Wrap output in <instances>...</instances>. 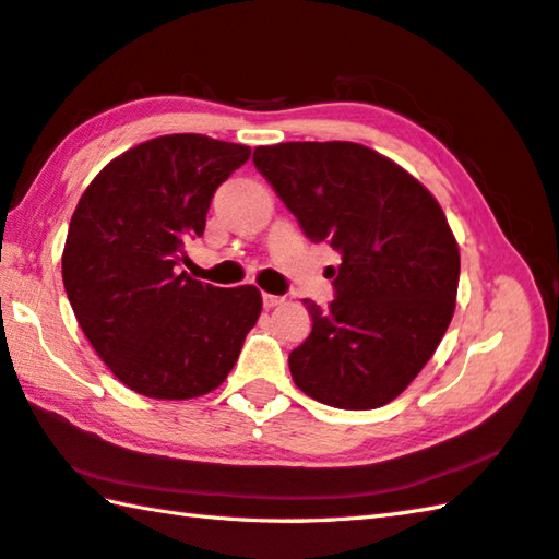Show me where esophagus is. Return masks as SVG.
<instances>
[{"label":"esophagus","instance_id":"esophagus-1","mask_svg":"<svg viewBox=\"0 0 559 559\" xmlns=\"http://www.w3.org/2000/svg\"><path fill=\"white\" fill-rule=\"evenodd\" d=\"M261 300H264V308H276V305H281L286 298H281V295L264 293V295H261Z\"/></svg>","mask_w":559,"mask_h":559}]
</instances>
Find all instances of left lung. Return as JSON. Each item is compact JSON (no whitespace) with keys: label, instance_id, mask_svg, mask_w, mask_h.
I'll use <instances>...</instances> for the list:
<instances>
[{"label":"left lung","instance_id":"left-lung-1","mask_svg":"<svg viewBox=\"0 0 559 559\" xmlns=\"http://www.w3.org/2000/svg\"><path fill=\"white\" fill-rule=\"evenodd\" d=\"M254 167L314 245L342 254L334 300H302L312 332L288 356L305 395L376 409L419 376L455 310L461 254L433 195L356 142L257 147Z\"/></svg>","mask_w":559,"mask_h":559}]
</instances>
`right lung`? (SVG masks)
Listing matches in <instances>:
<instances>
[{
  "label": "right lung",
  "mask_w": 559,
  "mask_h": 559,
  "mask_svg": "<svg viewBox=\"0 0 559 559\" xmlns=\"http://www.w3.org/2000/svg\"><path fill=\"white\" fill-rule=\"evenodd\" d=\"M251 150L181 133L108 162L70 221L62 283L76 322L126 388L155 400L215 390L261 312L254 286L215 288L181 271L213 193Z\"/></svg>",
  "instance_id": "add662e5"
}]
</instances>
